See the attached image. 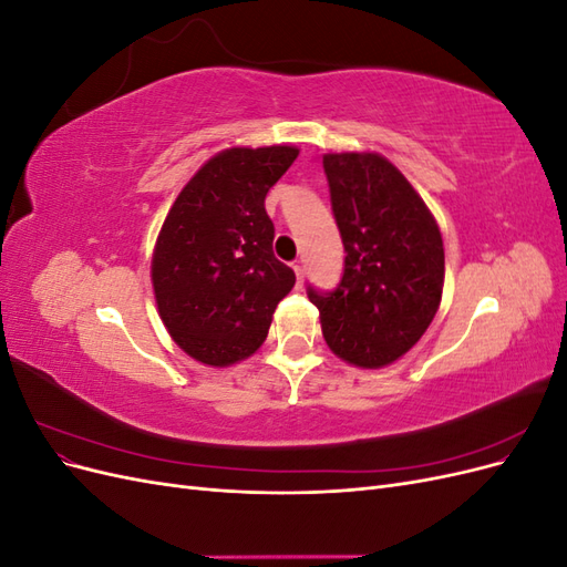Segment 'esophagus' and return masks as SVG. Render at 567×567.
<instances>
[{
    "label": "esophagus",
    "mask_w": 567,
    "mask_h": 567,
    "mask_svg": "<svg viewBox=\"0 0 567 567\" xmlns=\"http://www.w3.org/2000/svg\"><path fill=\"white\" fill-rule=\"evenodd\" d=\"M293 269H296V277H298V286H302V281H305V267L300 262H296Z\"/></svg>",
    "instance_id": "obj_1"
}]
</instances>
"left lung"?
I'll return each mask as SVG.
<instances>
[{"label":"left lung","instance_id":"1","mask_svg":"<svg viewBox=\"0 0 567 567\" xmlns=\"http://www.w3.org/2000/svg\"><path fill=\"white\" fill-rule=\"evenodd\" d=\"M323 173L348 255L338 288L310 286L307 296L326 346L348 364L381 369L414 348L437 312L442 234L414 186L379 153H326Z\"/></svg>","mask_w":567,"mask_h":567}]
</instances>
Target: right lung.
I'll use <instances>...</instances> for the list:
<instances>
[{"instance_id": "1", "label": "right lung", "mask_w": 567, "mask_h": 567, "mask_svg": "<svg viewBox=\"0 0 567 567\" xmlns=\"http://www.w3.org/2000/svg\"><path fill=\"white\" fill-rule=\"evenodd\" d=\"M296 146H236L213 156L169 208L151 260L158 315L177 346L229 367L262 346L296 274L274 257L269 188Z\"/></svg>"}]
</instances>
